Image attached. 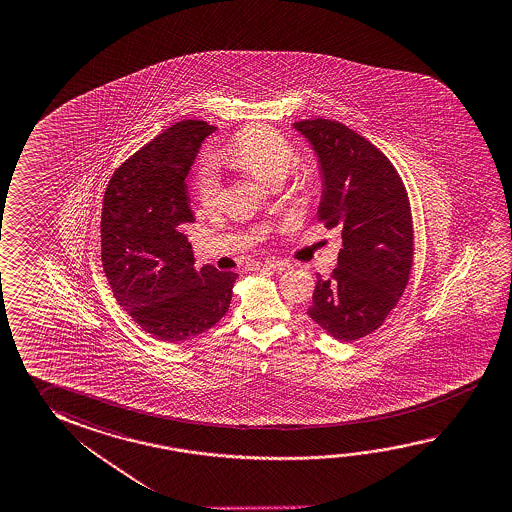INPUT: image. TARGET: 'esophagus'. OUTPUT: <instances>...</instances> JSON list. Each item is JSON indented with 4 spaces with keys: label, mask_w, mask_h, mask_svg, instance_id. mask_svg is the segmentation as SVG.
Here are the masks:
<instances>
[{
    "label": "esophagus",
    "mask_w": 512,
    "mask_h": 512,
    "mask_svg": "<svg viewBox=\"0 0 512 512\" xmlns=\"http://www.w3.org/2000/svg\"><path fill=\"white\" fill-rule=\"evenodd\" d=\"M264 266L271 269V271H277V273H284V271L293 269V264H289V262H285V260H268Z\"/></svg>",
    "instance_id": "esophagus-1"
}]
</instances>
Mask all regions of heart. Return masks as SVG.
Here are the masks:
<instances>
[{"label": "heart", "mask_w": 512, "mask_h": 512, "mask_svg": "<svg viewBox=\"0 0 512 512\" xmlns=\"http://www.w3.org/2000/svg\"><path fill=\"white\" fill-rule=\"evenodd\" d=\"M296 153L282 135L266 126L244 128L221 151V160L266 184L282 182L293 168ZM198 200L205 209L218 203L219 180L210 166H203L196 182Z\"/></svg>", "instance_id": "obj_1"}]
</instances>
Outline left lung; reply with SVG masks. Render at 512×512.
Wrapping results in <instances>:
<instances>
[{"mask_svg": "<svg viewBox=\"0 0 512 512\" xmlns=\"http://www.w3.org/2000/svg\"><path fill=\"white\" fill-rule=\"evenodd\" d=\"M293 128L318 157V219L343 237L337 268L327 280L316 277L307 314L337 341H357L384 323L409 282L407 193L386 155L343 123L305 119Z\"/></svg>", "mask_w": 512, "mask_h": 512, "instance_id": "8db88e82", "label": "left lung"}]
</instances>
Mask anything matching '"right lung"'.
<instances>
[{"label":"right lung","instance_id":"obj_1","mask_svg":"<svg viewBox=\"0 0 512 512\" xmlns=\"http://www.w3.org/2000/svg\"><path fill=\"white\" fill-rule=\"evenodd\" d=\"M216 126L185 119L137 151L110 178L101 210V262L114 298L135 323L184 343L227 314L237 273L194 268L182 225L193 223L185 178Z\"/></svg>","mask_w":512,"mask_h":512}]
</instances>
